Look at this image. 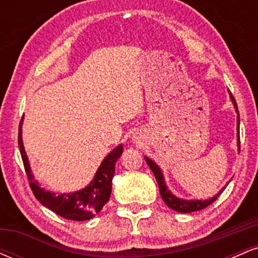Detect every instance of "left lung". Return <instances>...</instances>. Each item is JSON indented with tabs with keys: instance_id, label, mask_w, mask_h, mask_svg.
<instances>
[{
	"instance_id": "left-lung-1",
	"label": "left lung",
	"mask_w": 258,
	"mask_h": 258,
	"mask_svg": "<svg viewBox=\"0 0 258 258\" xmlns=\"http://www.w3.org/2000/svg\"><path fill=\"white\" fill-rule=\"evenodd\" d=\"M228 92H229L230 100H232L234 108H235L236 114H238V117H236V132H238V133H236V139H238V149L240 150V137H239V127H240V120H239L238 106H236V102H235V99H234V97L232 96V93H230V91H228ZM144 159H146L148 166L150 167V170L153 171V173H154V176H155L156 180H158L159 190H160V194H161V198H162V200H164V203L166 204V205L170 207V209H172L177 212H182V214H189V212L199 211V210L205 209V207L211 205V204L214 203V201L222 194V191L226 189V186H223V188H222L221 190L215 195V197L210 198V199H206V200L182 199V198L176 197V195H174L172 191H171L170 189L167 188L166 182H165L164 173H162V170L160 168L159 165L156 164L155 161H153L152 159L148 158V156H144ZM228 183H229V182H228ZM228 183H227V185H228Z\"/></svg>"
}]
</instances>
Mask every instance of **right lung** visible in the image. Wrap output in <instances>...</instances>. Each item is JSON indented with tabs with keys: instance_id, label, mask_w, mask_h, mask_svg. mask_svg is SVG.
I'll list each match as a JSON object with an SVG mask.
<instances>
[{
	"instance_id": "add662e5",
	"label": "right lung",
	"mask_w": 258,
	"mask_h": 258,
	"mask_svg": "<svg viewBox=\"0 0 258 258\" xmlns=\"http://www.w3.org/2000/svg\"><path fill=\"white\" fill-rule=\"evenodd\" d=\"M23 120L24 119H22L19 125L18 143H19L20 155H22L25 172L28 174L29 184H30L35 198L47 209L61 216L63 218H67V220L88 221L93 218L98 212H100V210L103 209V206L108 203L109 198H110L112 177L115 173V164L123 152L122 144L112 149L103 159L102 164L99 165L98 170H97L90 184H87L80 190L73 191V193H54V191L46 190L35 179L28 155L25 153L24 144H23Z\"/></svg>"
}]
</instances>
